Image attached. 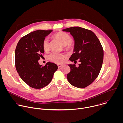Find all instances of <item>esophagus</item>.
<instances>
[{
	"mask_svg": "<svg viewBox=\"0 0 123 123\" xmlns=\"http://www.w3.org/2000/svg\"><path fill=\"white\" fill-rule=\"evenodd\" d=\"M57 66H58V68H60V67H61L62 66H63V65H60V64H58L57 65Z\"/></svg>",
	"mask_w": 123,
	"mask_h": 123,
	"instance_id": "obj_1",
	"label": "esophagus"
}]
</instances>
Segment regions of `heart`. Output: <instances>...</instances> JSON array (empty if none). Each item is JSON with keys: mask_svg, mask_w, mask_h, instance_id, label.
<instances>
[{"mask_svg": "<svg viewBox=\"0 0 123 123\" xmlns=\"http://www.w3.org/2000/svg\"><path fill=\"white\" fill-rule=\"evenodd\" d=\"M54 37L60 41L66 50L73 49L72 38L68 34L64 32H59L55 34ZM42 47L45 51H48L49 49V40L48 37L44 39L42 42ZM66 57L67 55L65 54L57 53L55 52H51L48 56V59L49 61L57 64L62 63Z\"/></svg>", "mask_w": 123, "mask_h": 123, "instance_id": "obj_1", "label": "heart"}]
</instances>
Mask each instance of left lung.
I'll return each instance as SVG.
<instances>
[{
    "instance_id": "8db88e82",
    "label": "left lung",
    "mask_w": 123,
    "mask_h": 123,
    "mask_svg": "<svg viewBox=\"0 0 123 123\" xmlns=\"http://www.w3.org/2000/svg\"><path fill=\"white\" fill-rule=\"evenodd\" d=\"M69 32L74 40V53L69 60L80 63L68 65L71 71L67 77L72 85L84 88L91 85L97 77L102 68L104 51L102 45L92 31L79 27H73L62 30Z\"/></svg>"
}]
</instances>
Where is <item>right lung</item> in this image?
Wrapping results in <instances>:
<instances>
[{"instance_id":"obj_1","label":"right lung","mask_w":123,"mask_h":123,"mask_svg":"<svg viewBox=\"0 0 123 123\" xmlns=\"http://www.w3.org/2000/svg\"><path fill=\"white\" fill-rule=\"evenodd\" d=\"M52 30H37L22 37L15 50L16 69L22 80L30 86L39 89L47 86L57 71L56 64L48 62L44 66L38 60L44 52L42 42Z\"/></svg>"}]
</instances>
